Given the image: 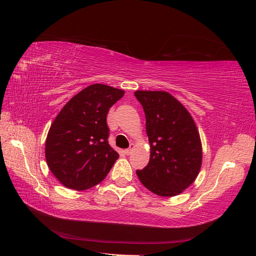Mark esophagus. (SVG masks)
I'll list each match as a JSON object with an SVG mask.
<instances>
[{"instance_id":"obj_1","label":"esophagus","mask_w":256,"mask_h":256,"mask_svg":"<svg viewBox=\"0 0 256 256\" xmlns=\"http://www.w3.org/2000/svg\"><path fill=\"white\" fill-rule=\"evenodd\" d=\"M133 148H134V145L133 144H131V146H130V148H128V150H124V153L126 154V155H130L132 153V150H133Z\"/></svg>"}]
</instances>
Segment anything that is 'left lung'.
I'll list each match as a JSON object with an SVG mask.
<instances>
[{
    "instance_id": "8db88e82",
    "label": "left lung",
    "mask_w": 256,
    "mask_h": 256,
    "mask_svg": "<svg viewBox=\"0 0 256 256\" xmlns=\"http://www.w3.org/2000/svg\"><path fill=\"white\" fill-rule=\"evenodd\" d=\"M144 108L150 156L138 179L162 197H174L197 178L202 148L192 116L166 91H135Z\"/></svg>"
}]
</instances>
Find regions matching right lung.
Instances as JSON below:
<instances>
[{"mask_svg":"<svg viewBox=\"0 0 256 256\" xmlns=\"http://www.w3.org/2000/svg\"><path fill=\"white\" fill-rule=\"evenodd\" d=\"M124 91L94 84L72 98L54 120L45 146L47 165L64 187L86 190L101 182L118 158L108 142L106 116Z\"/></svg>","mask_w":256,"mask_h":256,"instance_id":"right-lung-1","label":"right lung"}]
</instances>
